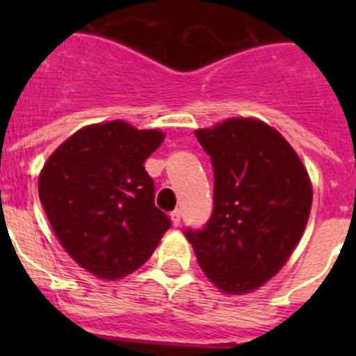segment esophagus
I'll return each mask as SVG.
<instances>
[{
    "label": "esophagus",
    "instance_id": "obj_1",
    "mask_svg": "<svg viewBox=\"0 0 356 356\" xmlns=\"http://www.w3.org/2000/svg\"><path fill=\"white\" fill-rule=\"evenodd\" d=\"M171 221L175 226H180V221H181V212L180 210H172L171 212Z\"/></svg>",
    "mask_w": 356,
    "mask_h": 356
}]
</instances>
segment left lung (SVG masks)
Instances as JSON below:
<instances>
[{
	"mask_svg": "<svg viewBox=\"0 0 356 356\" xmlns=\"http://www.w3.org/2000/svg\"><path fill=\"white\" fill-rule=\"evenodd\" d=\"M212 160L213 210L185 228L197 264L228 294L262 287L289 260L307 226L312 185L291 144L266 122L228 119L197 130Z\"/></svg>",
	"mask_w": 356,
	"mask_h": 356,
	"instance_id": "obj_1",
	"label": "left lung"
}]
</instances>
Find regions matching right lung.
<instances>
[{"label":"right lung","instance_id":"obj_1","mask_svg":"<svg viewBox=\"0 0 356 356\" xmlns=\"http://www.w3.org/2000/svg\"><path fill=\"white\" fill-rule=\"evenodd\" d=\"M162 131L124 121L81 128L48 159L39 197L56 238L74 262L103 280L139 269L171 228L155 207L144 169Z\"/></svg>","mask_w":356,"mask_h":356}]
</instances>
